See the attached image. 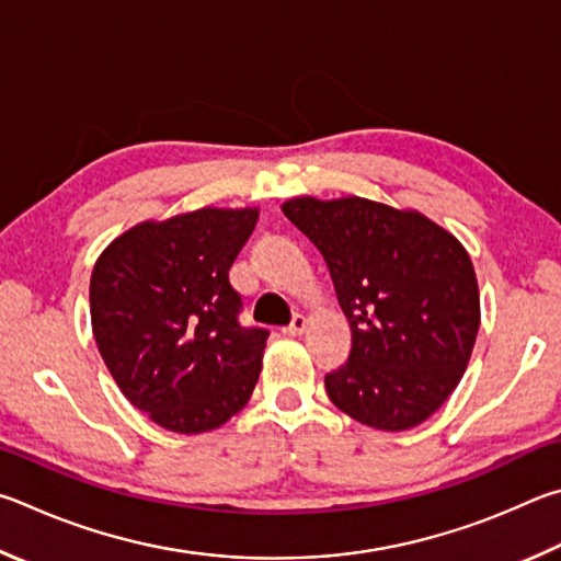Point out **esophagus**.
Returning <instances> with one entry per match:
<instances>
[{
    "label": "esophagus",
    "instance_id": "obj_1",
    "mask_svg": "<svg viewBox=\"0 0 561 561\" xmlns=\"http://www.w3.org/2000/svg\"><path fill=\"white\" fill-rule=\"evenodd\" d=\"M306 330H308V318L306 316H296V318L290 320V325L283 330V332H286V335H302V332H306Z\"/></svg>",
    "mask_w": 561,
    "mask_h": 561
}]
</instances>
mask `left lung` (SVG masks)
<instances>
[{
    "label": "left lung",
    "mask_w": 561,
    "mask_h": 561,
    "mask_svg": "<svg viewBox=\"0 0 561 561\" xmlns=\"http://www.w3.org/2000/svg\"><path fill=\"white\" fill-rule=\"evenodd\" d=\"M283 214L325 259L352 330L347 365L325 377L330 401L379 431L419 426L458 387L476 345L470 255L424 214L362 196H298Z\"/></svg>",
    "instance_id": "obj_1"
}]
</instances>
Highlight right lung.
<instances>
[{"mask_svg": "<svg viewBox=\"0 0 561 561\" xmlns=\"http://www.w3.org/2000/svg\"><path fill=\"white\" fill-rule=\"evenodd\" d=\"M259 209L145 221L107 245L91 275L105 367L135 409L174 434L226 424L251 399L268 330L243 328L229 268Z\"/></svg>", "mask_w": 561, "mask_h": 561, "instance_id": "right-lung-1", "label": "right lung"}]
</instances>
